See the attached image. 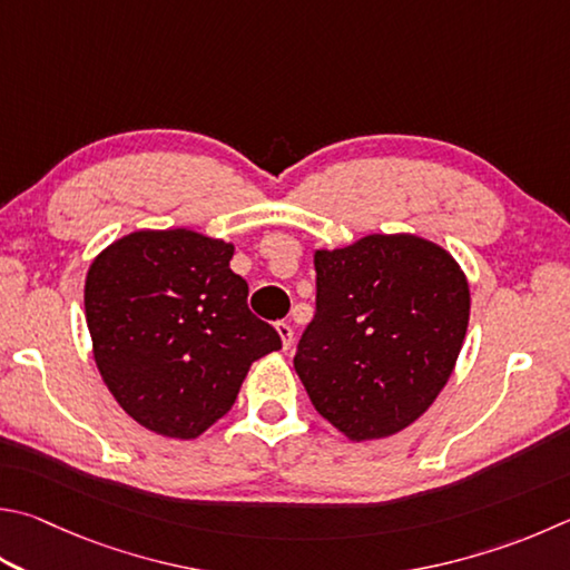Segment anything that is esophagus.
<instances>
[{"label":"esophagus","mask_w":570,"mask_h":570,"mask_svg":"<svg viewBox=\"0 0 570 570\" xmlns=\"http://www.w3.org/2000/svg\"><path fill=\"white\" fill-rule=\"evenodd\" d=\"M276 331H278V336H282L284 351L292 348V344H294V328L288 326V324H276Z\"/></svg>","instance_id":"esophagus-1"}]
</instances>
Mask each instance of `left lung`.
<instances>
[{"instance_id":"8db88e82","label":"left lung","mask_w":570,"mask_h":570,"mask_svg":"<svg viewBox=\"0 0 570 570\" xmlns=\"http://www.w3.org/2000/svg\"><path fill=\"white\" fill-rule=\"evenodd\" d=\"M316 316L294 368L348 441L411 426L456 368L471 314L461 264L416 234H368L316 249Z\"/></svg>"}]
</instances>
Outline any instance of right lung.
<instances>
[{
  "mask_svg": "<svg viewBox=\"0 0 570 570\" xmlns=\"http://www.w3.org/2000/svg\"><path fill=\"white\" fill-rule=\"evenodd\" d=\"M232 256V242L179 226L131 232L89 264L85 316L101 381L159 436H202L229 413L254 361L282 348L246 306Z\"/></svg>",
  "mask_w": 570,
  "mask_h": 570,
  "instance_id": "right-lung-1",
  "label": "right lung"
}]
</instances>
